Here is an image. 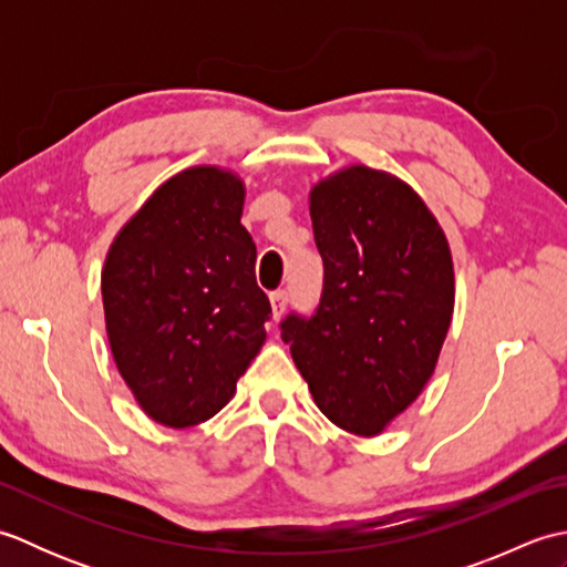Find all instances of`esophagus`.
<instances>
[{"label":"esophagus","mask_w":567,"mask_h":567,"mask_svg":"<svg viewBox=\"0 0 567 567\" xmlns=\"http://www.w3.org/2000/svg\"><path fill=\"white\" fill-rule=\"evenodd\" d=\"M287 302H290V295L285 290H277L270 295V307H272V319H280L287 309Z\"/></svg>","instance_id":"esophagus-1"}]
</instances>
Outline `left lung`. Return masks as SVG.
<instances>
[{
	"mask_svg": "<svg viewBox=\"0 0 567 567\" xmlns=\"http://www.w3.org/2000/svg\"><path fill=\"white\" fill-rule=\"evenodd\" d=\"M309 214L323 290L309 319H282V341L321 412L378 436L436 368L455 299L449 240L412 187L365 165L315 185Z\"/></svg>",
	"mask_w": 567,
	"mask_h": 567,
	"instance_id": "obj_1",
	"label": "left lung"
}]
</instances>
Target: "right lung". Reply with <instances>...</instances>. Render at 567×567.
Listing matches in <instances>:
<instances>
[{"instance_id":"add662e5","label":"right lung","mask_w":567,"mask_h":567,"mask_svg":"<svg viewBox=\"0 0 567 567\" xmlns=\"http://www.w3.org/2000/svg\"><path fill=\"white\" fill-rule=\"evenodd\" d=\"M246 187L197 165L131 216L106 252L102 302L114 363L153 421L197 426L231 400L272 309L240 224Z\"/></svg>"}]
</instances>
